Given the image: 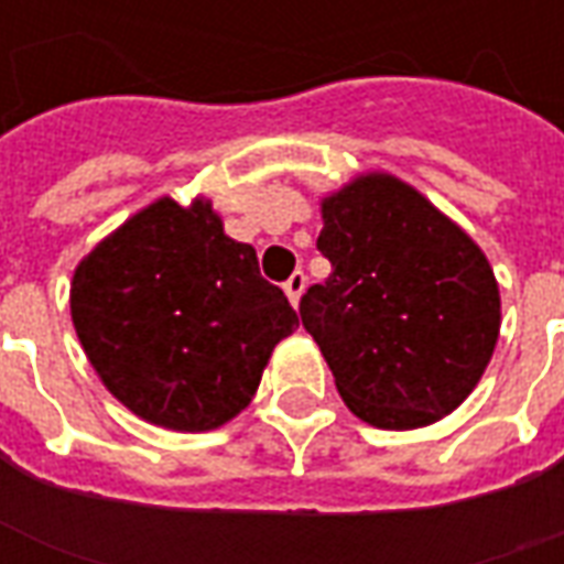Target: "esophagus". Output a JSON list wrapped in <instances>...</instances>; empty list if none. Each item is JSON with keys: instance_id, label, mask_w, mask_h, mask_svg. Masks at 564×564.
Returning a JSON list of instances; mask_svg holds the SVG:
<instances>
[{"instance_id": "1", "label": "esophagus", "mask_w": 564, "mask_h": 564, "mask_svg": "<svg viewBox=\"0 0 564 564\" xmlns=\"http://www.w3.org/2000/svg\"><path fill=\"white\" fill-rule=\"evenodd\" d=\"M305 286H307L305 271H295L293 278L283 283V293H286V299H290V305L299 307V299H302V293H305Z\"/></svg>"}]
</instances>
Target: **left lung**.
<instances>
[{
  "instance_id": "left-lung-1",
  "label": "left lung",
  "mask_w": 564,
  "mask_h": 564,
  "mask_svg": "<svg viewBox=\"0 0 564 564\" xmlns=\"http://www.w3.org/2000/svg\"><path fill=\"white\" fill-rule=\"evenodd\" d=\"M326 283L302 295V323L344 404L378 429H423L484 378L501 295L471 235L416 186L362 172L319 198Z\"/></svg>"
}]
</instances>
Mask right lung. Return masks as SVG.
<instances>
[{"mask_svg":"<svg viewBox=\"0 0 564 564\" xmlns=\"http://www.w3.org/2000/svg\"><path fill=\"white\" fill-rule=\"evenodd\" d=\"M68 307L105 390L172 432L241 414L274 347L299 329L257 250L223 232L205 196H162L105 235L78 262Z\"/></svg>","mask_w":564,"mask_h":564,"instance_id":"add662e5","label":"right lung"}]
</instances>
